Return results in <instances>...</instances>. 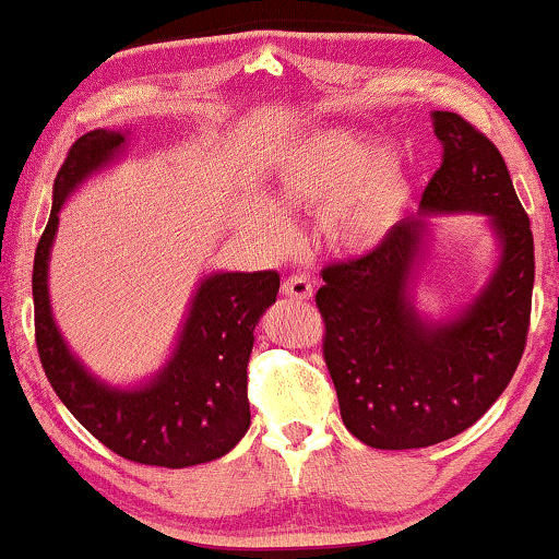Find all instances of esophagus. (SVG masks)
Returning a JSON list of instances; mask_svg holds the SVG:
<instances>
[{
  "label": "esophagus",
  "instance_id": "obj_1",
  "mask_svg": "<svg viewBox=\"0 0 559 559\" xmlns=\"http://www.w3.org/2000/svg\"><path fill=\"white\" fill-rule=\"evenodd\" d=\"M283 294L290 296V298H311L313 286L306 276H290V278L283 281Z\"/></svg>",
  "mask_w": 559,
  "mask_h": 559
}]
</instances>
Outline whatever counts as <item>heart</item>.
Masks as SVG:
<instances>
[{
	"mask_svg": "<svg viewBox=\"0 0 559 559\" xmlns=\"http://www.w3.org/2000/svg\"><path fill=\"white\" fill-rule=\"evenodd\" d=\"M290 207L320 210L319 230L336 250L361 253L380 242L403 210L407 177L400 164L355 133L334 131L306 144L283 164L276 179ZM250 230L269 248L290 242V223L271 204H258Z\"/></svg>",
	"mask_w": 559,
	"mask_h": 559,
	"instance_id": "obj_1",
	"label": "heart"
}]
</instances>
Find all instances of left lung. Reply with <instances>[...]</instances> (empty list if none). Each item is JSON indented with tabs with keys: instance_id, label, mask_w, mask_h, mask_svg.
<instances>
[{
	"instance_id": "left-lung-1",
	"label": "left lung",
	"mask_w": 559,
	"mask_h": 559,
	"mask_svg": "<svg viewBox=\"0 0 559 559\" xmlns=\"http://www.w3.org/2000/svg\"><path fill=\"white\" fill-rule=\"evenodd\" d=\"M433 123L443 156L420 215L493 217L504 255L489 286L461 319L423 324L405 288L426 219L407 217L369 253L329 263L317 294L344 426L384 451L436 445L474 426L512 382L530 332L534 238L504 156L459 114L436 111Z\"/></svg>"
}]
</instances>
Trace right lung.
I'll list each match as a JSON object with an SVG mask.
<instances>
[{
  "mask_svg": "<svg viewBox=\"0 0 559 559\" xmlns=\"http://www.w3.org/2000/svg\"><path fill=\"white\" fill-rule=\"evenodd\" d=\"M121 144L119 131L83 133L55 177L52 212L33 265L37 355L58 397L108 451L144 466H198L225 455L250 426L253 329L276 301L281 278L276 271L210 276L194 296L175 357L152 384L121 392L93 380L70 355L52 321L47 255L62 202L91 171L114 159Z\"/></svg>",
  "mask_w": 559,
  "mask_h": 559,
  "instance_id": "right-lung-1",
  "label": "right lung"
}]
</instances>
